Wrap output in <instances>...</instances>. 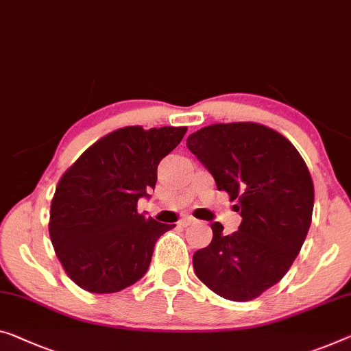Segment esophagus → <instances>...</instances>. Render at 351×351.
<instances>
[{
    "instance_id": "34e87169",
    "label": "esophagus",
    "mask_w": 351,
    "mask_h": 351,
    "mask_svg": "<svg viewBox=\"0 0 351 351\" xmlns=\"http://www.w3.org/2000/svg\"><path fill=\"white\" fill-rule=\"evenodd\" d=\"M193 222H195V219H193L192 216H184V217H181V221H180L182 227H189Z\"/></svg>"
}]
</instances>
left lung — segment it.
Returning <instances> with one entry per match:
<instances>
[{
    "label": "left lung",
    "mask_w": 351,
    "mask_h": 351,
    "mask_svg": "<svg viewBox=\"0 0 351 351\" xmlns=\"http://www.w3.org/2000/svg\"><path fill=\"white\" fill-rule=\"evenodd\" d=\"M219 191L238 200V232L213 222V241L193 254L198 279L230 301H250L276 285L309 232L313 184L284 135L257 123L206 125L187 137Z\"/></svg>",
    "instance_id": "1"
}]
</instances>
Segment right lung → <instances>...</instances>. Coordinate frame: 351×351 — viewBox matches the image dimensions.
Here are the masks:
<instances>
[{
	"label": "right lung",
	"mask_w": 351,
	"mask_h": 351,
	"mask_svg": "<svg viewBox=\"0 0 351 351\" xmlns=\"http://www.w3.org/2000/svg\"><path fill=\"white\" fill-rule=\"evenodd\" d=\"M187 128L129 125L90 146L56 186L49 232L62 268L83 290L117 293L146 274L156 241L175 223L138 214L159 162Z\"/></svg>",
	"instance_id": "right-lung-1"
}]
</instances>
